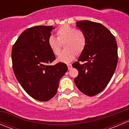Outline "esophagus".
Returning <instances> with one entry per match:
<instances>
[{
    "label": "esophagus",
    "mask_w": 129,
    "mask_h": 129,
    "mask_svg": "<svg viewBox=\"0 0 129 129\" xmlns=\"http://www.w3.org/2000/svg\"><path fill=\"white\" fill-rule=\"evenodd\" d=\"M67 67H68V69L70 70L72 69V64L71 63H69V64H67Z\"/></svg>",
    "instance_id": "obj_1"
}]
</instances>
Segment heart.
<instances>
[{"instance_id": "heart-1", "label": "heart", "mask_w": 129, "mask_h": 129, "mask_svg": "<svg viewBox=\"0 0 129 129\" xmlns=\"http://www.w3.org/2000/svg\"><path fill=\"white\" fill-rule=\"evenodd\" d=\"M57 38L51 36L49 37L47 44L49 48L55 55H59L62 44L66 49L58 57V61L69 63L75 58L76 53L80 54L86 46V36L81 30H77L67 25H62L57 30Z\"/></svg>"}]
</instances>
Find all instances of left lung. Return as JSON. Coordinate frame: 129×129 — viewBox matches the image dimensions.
Here are the masks:
<instances>
[{
  "label": "left lung",
  "mask_w": 129,
  "mask_h": 129,
  "mask_svg": "<svg viewBox=\"0 0 129 129\" xmlns=\"http://www.w3.org/2000/svg\"><path fill=\"white\" fill-rule=\"evenodd\" d=\"M76 27L86 36V46L72 67L79 75L74 82L80 92L94 96L106 87L112 79L118 62L117 45L115 37L103 25L80 20ZM80 61H85L82 64Z\"/></svg>",
  "instance_id": "left-lung-1"
}]
</instances>
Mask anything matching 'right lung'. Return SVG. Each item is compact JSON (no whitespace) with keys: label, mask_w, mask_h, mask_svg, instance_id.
Here are the masks:
<instances>
[{"label":"right lung","mask_w":129,"mask_h":129,"mask_svg":"<svg viewBox=\"0 0 129 129\" xmlns=\"http://www.w3.org/2000/svg\"><path fill=\"white\" fill-rule=\"evenodd\" d=\"M53 26H35L20 35L12 49L14 74L30 97L49 101L57 92L59 81L68 70L63 62L50 66L55 56L47 44Z\"/></svg>","instance_id":"obj_1"}]
</instances>
